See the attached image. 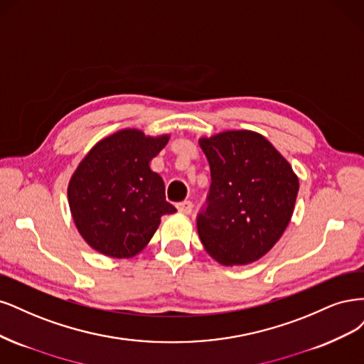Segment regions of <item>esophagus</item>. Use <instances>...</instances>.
<instances>
[{"label": "esophagus", "instance_id": "34e87169", "mask_svg": "<svg viewBox=\"0 0 364 364\" xmlns=\"http://www.w3.org/2000/svg\"><path fill=\"white\" fill-rule=\"evenodd\" d=\"M192 207L193 205H192L191 201H183V203L177 204V210H178V213H181V215H191Z\"/></svg>", "mask_w": 364, "mask_h": 364}]
</instances>
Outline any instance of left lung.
I'll return each instance as SVG.
<instances>
[{
    "instance_id": "8db88e82",
    "label": "left lung",
    "mask_w": 364,
    "mask_h": 364,
    "mask_svg": "<svg viewBox=\"0 0 364 364\" xmlns=\"http://www.w3.org/2000/svg\"><path fill=\"white\" fill-rule=\"evenodd\" d=\"M212 186L198 216L204 250L224 266L257 262L283 236L295 210L298 175L269 140L251 130L198 139Z\"/></svg>"
}]
</instances>
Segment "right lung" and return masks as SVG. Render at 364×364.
Masks as SVG:
<instances>
[{"mask_svg": "<svg viewBox=\"0 0 364 364\" xmlns=\"http://www.w3.org/2000/svg\"><path fill=\"white\" fill-rule=\"evenodd\" d=\"M169 137L122 128L101 139L78 163L68 184V204L92 250L132 259L146 248L161 216L177 212L166 201L163 178L151 169Z\"/></svg>", "mask_w": 364, "mask_h": 364, "instance_id": "1", "label": "right lung"}]
</instances>
